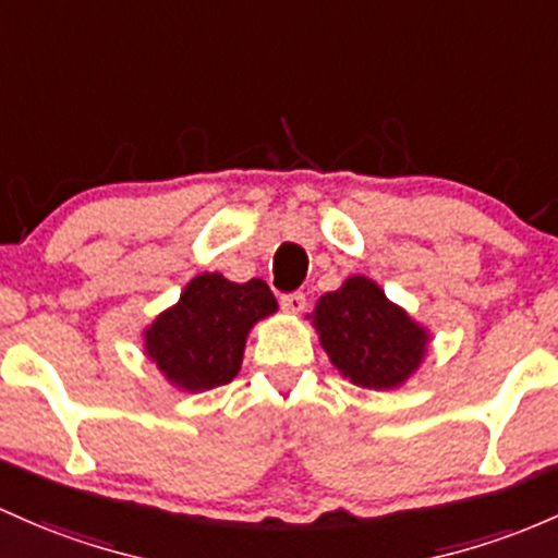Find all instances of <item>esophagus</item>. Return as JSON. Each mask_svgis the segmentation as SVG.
<instances>
[{"mask_svg":"<svg viewBox=\"0 0 558 558\" xmlns=\"http://www.w3.org/2000/svg\"><path fill=\"white\" fill-rule=\"evenodd\" d=\"M280 307H283L286 312H293V315H299V312L307 307V296H304L302 291L283 293V296H280Z\"/></svg>","mask_w":558,"mask_h":558,"instance_id":"esophagus-1","label":"esophagus"}]
</instances>
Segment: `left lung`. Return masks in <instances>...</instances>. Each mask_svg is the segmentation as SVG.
<instances>
[{"instance_id":"obj_1","label":"left lung","mask_w":558,"mask_h":558,"mask_svg":"<svg viewBox=\"0 0 558 558\" xmlns=\"http://www.w3.org/2000/svg\"><path fill=\"white\" fill-rule=\"evenodd\" d=\"M312 323L330 363L357 387H400L426 352V330L360 275L320 296Z\"/></svg>"}]
</instances>
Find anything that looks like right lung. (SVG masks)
<instances>
[{"label":"right lung","mask_w":558,"mask_h":558,"mask_svg":"<svg viewBox=\"0 0 558 558\" xmlns=\"http://www.w3.org/2000/svg\"><path fill=\"white\" fill-rule=\"evenodd\" d=\"M275 310L265 280L230 283L219 272H204L190 280L177 307L145 330V349L177 387H222L241 371L251 326Z\"/></svg>","instance_id":"right-lung-1"}]
</instances>
